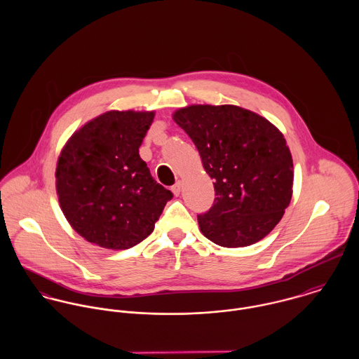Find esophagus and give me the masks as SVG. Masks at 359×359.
I'll list each match as a JSON object with an SVG mask.
<instances>
[{"label":"esophagus","mask_w":359,"mask_h":359,"mask_svg":"<svg viewBox=\"0 0 359 359\" xmlns=\"http://www.w3.org/2000/svg\"><path fill=\"white\" fill-rule=\"evenodd\" d=\"M171 191H172V194H174L175 196H178V195L181 194V191H182V184L178 181V182L171 188Z\"/></svg>","instance_id":"obj_1"}]
</instances>
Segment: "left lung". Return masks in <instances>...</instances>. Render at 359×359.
<instances>
[{
    "label": "left lung",
    "instance_id": "left-lung-1",
    "mask_svg": "<svg viewBox=\"0 0 359 359\" xmlns=\"http://www.w3.org/2000/svg\"><path fill=\"white\" fill-rule=\"evenodd\" d=\"M214 181V205L198 215L202 233L222 248H245L280 221L293 194V160L283 134L233 104H192L172 114Z\"/></svg>",
    "mask_w": 359,
    "mask_h": 359
}]
</instances>
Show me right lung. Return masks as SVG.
<instances>
[{
  "label": "right lung",
  "mask_w": 359,
  "mask_h": 359,
  "mask_svg": "<svg viewBox=\"0 0 359 359\" xmlns=\"http://www.w3.org/2000/svg\"><path fill=\"white\" fill-rule=\"evenodd\" d=\"M154 117V111H106L62 149L55 172L59 205L90 243L113 250L138 245L171 201L140 156Z\"/></svg>",
  "instance_id": "obj_1"
}]
</instances>
